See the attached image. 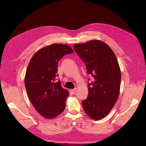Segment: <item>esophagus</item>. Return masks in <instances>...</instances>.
<instances>
[{
  "label": "esophagus",
  "instance_id": "34e87169",
  "mask_svg": "<svg viewBox=\"0 0 146 146\" xmlns=\"http://www.w3.org/2000/svg\"><path fill=\"white\" fill-rule=\"evenodd\" d=\"M76 91H77V89H76V88L71 90V92H72V94H75L76 92Z\"/></svg>",
  "mask_w": 146,
  "mask_h": 146
}]
</instances>
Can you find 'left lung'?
<instances>
[{
	"label": "left lung",
	"mask_w": 146,
	"mask_h": 146,
	"mask_svg": "<svg viewBox=\"0 0 146 146\" xmlns=\"http://www.w3.org/2000/svg\"><path fill=\"white\" fill-rule=\"evenodd\" d=\"M76 53L86 64L87 73L94 78L88 83V96L82 101L84 111L90 118L99 120L108 115L119 95L121 74L113 51L98 40L74 44Z\"/></svg>",
	"instance_id": "1"
}]
</instances>
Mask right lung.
Here are the masks:
<instances>
[{
    "instance_id": "obj_1",
    "label": "right lung",
    "mask_w": 146,
    "mask_h": 146,
    "mask_svg": "<svg viewBox=\"0 0 146 146\" xmlns=\"http://www.w3.org/2000/svg\"><path fill=\"white\" fill-rule=\"evenodd\" d=\"M70 46L52 44L37 51L30 60L25 76L28 96L41 116L52 119L62 113L68 91L56 82L57 64L67 54L73 53Z\"/></svg>"
}]
</instances>
